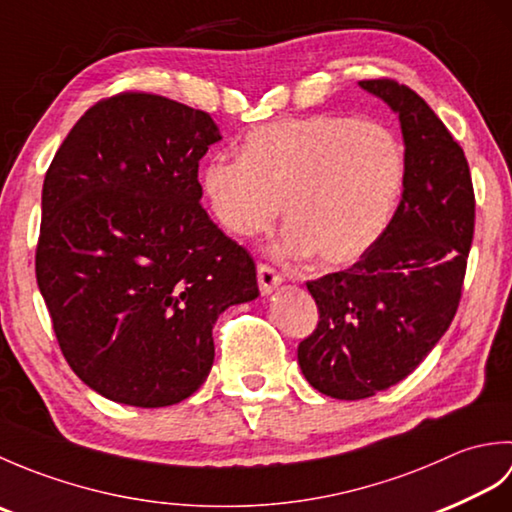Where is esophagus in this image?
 <instances>
[{
  "label": "esophagus",
  "instance_id": "1",
  "mask_svg": "<svg viewBox=\"0 0 512 512\" xmlns=\"http://www.w3.org/2000/svg\"><path fill=\"white\" fill-rule=\"evenodd\" d=\"M257 281H259V290H262V295H270V292H273L281 284V281H284V277H281L273 266L259 264L257 266Z\"/></svg>",
  "mask_w": 512,
  "mask_h": 512
}]
</instances>
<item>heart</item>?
I'll list each match as a JSON object with an SVG mask.
<instances>
[{"mask_svg": "<svg viewBox=\"0 0 512 512\" xmlns=\"http://www.w3.org/2000/svg\"><path fill=\"white\" fill-rule=\"evenodd\" d=\"M405 149L383 123L306 116L248 132L239 158L215 156L202 189L228 233L273 231L284 206L290 255L356 262L383 235L405 182Z\"/></svg>", "mask_w": 512, "mask_h": 512, "instance_id": "obj_1", "label": "heart"}]
</instances>
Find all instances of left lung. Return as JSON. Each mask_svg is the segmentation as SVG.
<instances>
[{
  "label": "left lung",
  "mask_w": 512,
  "mask_h": 512,
  "mask_svg": "<svg viewBox=\"0 0 512 512\" xmlns=\"http://www.w3.org/2000/svg\"><path fill=\"white\" fill-rule=\"evenodd\" d=\"M400 118L402 198L376 244L354 266L308 281L319 323L299 343L308 383L361 400L400 383L458 312L475 228L469 162L424 99L394 79L361 81Z\"/></svg>",
  "instance_id": "1"
}]
</instances>
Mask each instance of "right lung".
<instances>
[{"instance_id":"1","label":"right lung","mask_w":512,"mask_h":512,"mask_svg":"<svg viewBox=\"0 0 512 512\" xmlns=\"http://www.w3.org/2000/svg\"><path fill=\"white\" fill-rule=\"evenodd\" d=\"M213 118L147 92L92 105L41 193L37 284L72 372L132 407L189 398L213 367V325L259 295L248 250L202 209Z\"/></svg>"}]
</instances>
